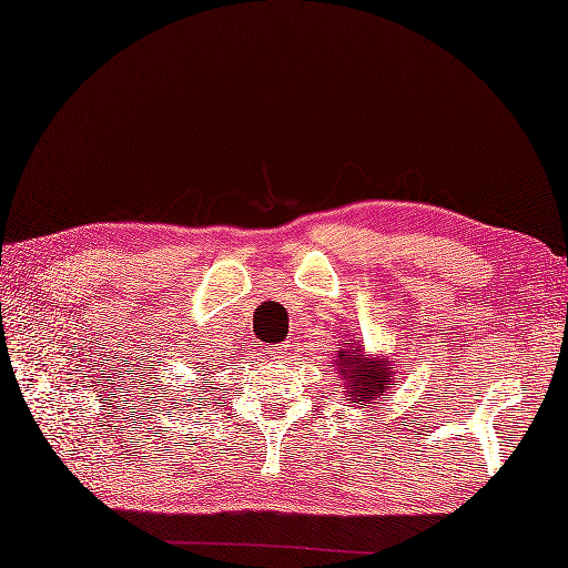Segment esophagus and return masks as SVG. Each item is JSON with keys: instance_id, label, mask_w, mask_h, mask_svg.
I'll list each match as a JSON object with an SVG mask.
<instances>
[{"instance_id": "esophagus-1", "label": "esophagus", "mask_w": 568, "mask_h": 568, "mask_svg": "<svg viewBox=\"0 0 568 568\" xmlns=\"http://www.w3.org/2000/svg\"><path fill=\"white\" fill-rule=\"evenodd\" d=\"M287 346H291V344H285V342H283V344H273V346H271V356H273V358H285Z\"/></svg>"}]
</instances>
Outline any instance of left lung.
I'll use <instances>...</instances> for the list:
<instances>
[{"instance_id": "1", "label": "left lung", "mask_w": 568, "mask_h": 568, "mask_svg": "<svg viewBox=\"0 0 568 568\" xmlns=\"http://www.w3.org/2000/svg\"><path fill=\"white\" fill-rule=\"evenodd\" d=\"M336 371L339 376L346 381V393L354 397V403L358 405H368L373 407L376 400H381V395L395 385L397 381L393 378L395 371L385 361H373L364 358L361 348H342L339 358H336Z\"/></svg>"}]
</instances>
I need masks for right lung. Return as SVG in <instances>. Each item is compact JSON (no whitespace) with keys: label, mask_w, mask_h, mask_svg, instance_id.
Listing matches in <instances>:
<instances>
[{"label":"right lung","mask_w":568,"mask_h":568,"mask_svg":"<svg viewBox=\"0 0 568 568\" xmlns=\"http://www.w3.org/2000/svg\"><path fill=\"white\" fill-rule=\"evenodd\" d=\"M183 400H185V397H183ZM197 400H202V397H197ZM204 400H207V397H204Z\"/></svg>","instance_id":"add662e5"}]
</instances>
